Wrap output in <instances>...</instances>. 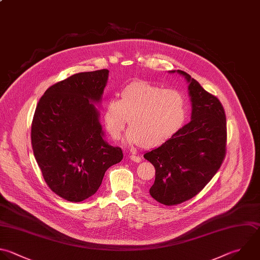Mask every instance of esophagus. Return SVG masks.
I'll return each mask as SVG.
<instances>
[{"label":"esophagus","instance_id":"obj_1","mask_svg":"<svg viewBox=\"0 0 260 260\" xmlns=\"http://www.w3.org/2000/svg\"><path fill=\"white\" fill-rule=\"evenodd\" d=\"M130 159L133 160L134 162H140L141 161V157L138 155H130Z\"/></svg>","mask_w":260,"mask_h":260}]
</instances>
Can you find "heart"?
<instances>
[{"label":"heart","instance_id":"b5f03b06","mask_svg":"<svg viewBox=\"0 0 260 260\" xmlns=\"http://www.w3.org/2000/svg\"><path fill=\"white\" fill-rule=\"evenodd\" d=\"M186 116V99L179 90L138 80L122 88L119 101L107 102L103 120L112 138L119 139L128 122L127 142L155 148L182 128Z\"/></svg>","mask_w":260,"mask_h":260}]
</instances>
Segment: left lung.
Here are the masks:
<instances>
[{"label": "left lung", "instance_id": "obj_1", "mask_svg": "<svg viewBox=\"0 0 260 260\" xmlns=\"http://www.w3.org/2000/svg\"><path fill=\"white\" fill-rule=\"evenodd\" d=\"M177 72L189 82L192 120L162 145L143 155L155 169L149 193L168 206L197 195L216 174L226 151L225 114L219 100L186 72Z\"/></svg>", "mask_w": 260, "mask_h": 260}]
</instances>
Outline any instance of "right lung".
Instances as JSON below:
<instances>
[{
	"label": "right lung",
	"instance_id": "add662e5",
	"mask_svg": "<svg viewBox=\"0 0 260 260\" xmlns=\"http://www.w3.org/2000/svg\"><path fill=\"white\" fill-rule=\"evenodd\" d=\"M109 70L74 74L50 86L31 124V145L50 189L80 202L100 188L106 171L123 158L121 147L104 140L99 112Z\"/></svg>",
	"mask_w": 260,
	"mask_h": 260
}]
</instances>
